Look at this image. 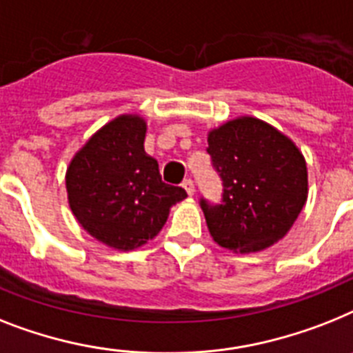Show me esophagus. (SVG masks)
Instances as JSON below:
<instances>
[{"label":"esophagus","instance_id":"obj_1","mask_svg":"<svg viewBox=\"0 0 353 353\" xmlns=\"http://www.w3.org/2000/svg\"><path fill=\"white\" fill-rule=\"evenodd\" d=\"M182 188L185 189V193H188L189 196H193V194H194V183H193V180H191V179L183 180Z\"/></svg>","mask_w":353,"mask_h":353}]
</instances>
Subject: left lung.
Segmentation results:
<instances>
[{
  "mask_svg": "<svg viewBox=\"0 0 353 353\" xmlns=\"http://www.w3.org/2000/svg\"><path fill=\"white\" fill-rule=\"evenodd\" d=\"M208 144L223 182L220 205L200 202L212 240L236 254L269 249L290 231L307 203L301 150L278 128L250 115L209 130Z\"/></svg>",
  "mask_w": 353,
  "mask_h": 353,
  "instance_id": "left-lung-1",
  "label": "left lung"
}]
</instances>
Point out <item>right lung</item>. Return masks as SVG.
Returning <instances> with one entry per match:
<instances>
[{
	"mask_svg": "<svg viewBox=\"0 0 353 353\" xmlns=\"http://www.w3.org/2000/svg\"><path fill=\"white\" fill-rule=\"evenodd\" d=\"M148 122L119 115L90 137L66 168L68 205L95 240L115 250L145 245L188 193L162 182L159 162L144 151Z\"/></svg>",
	"mask_w": 353,
	"mask_h": 353,
	"instance_id": "add662e5",
	"label": "right lung"
}]
</instances>
